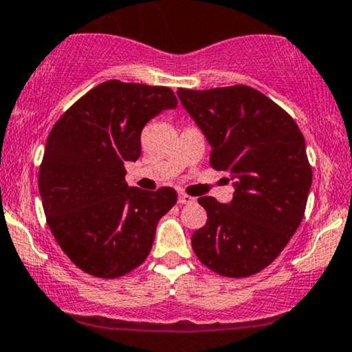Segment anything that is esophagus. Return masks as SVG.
<instances>
[{
	"mask_svg": "<svg viewBox=\"0 0 352 352\" xmlns=\"http://www.w3.org/2000/svg\"><path fill=\"white\" fill-rule=\"evenodd\" d=\"M179 203H180V204H191V203H195V198L190 197V195L180 193V195H179Z\"/></svg>",
	"mask_w": 352,
	"mask_h": 352,
	"instance_id": "esophagus-1",
	"label": "esophagus"
}]
</instances>
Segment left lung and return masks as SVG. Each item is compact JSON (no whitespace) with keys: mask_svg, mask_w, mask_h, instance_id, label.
<instances>
[{"mask_svg":"<svg viewBox=\"0 0 352 352\" xmlns=\"http://www.w3.org/2000/svg\"><path fill=\"white\" fill-rule=\"evenodd\" d=\"M177 96L211 146L212 168L228 173L235 190L229 204L198 199L208 221L191 247L214 273L247 278L273 263L304 217L312 186L304 135L248 86L179 89Z\"/></svg>","mask_w":352,"mask_h":352,"instance_id":"1","label":"left lung"}]
</instances>
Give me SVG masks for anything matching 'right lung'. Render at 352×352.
<instances>
[{"label":"right lung","mask_w":352,"mask_h":352,"mask_svg":"<svg viewBox=\"0 0 352 352\" xmlns=\"http://www.w3.org/2000/svg\"><path fill=\"white\" fill-rule=\"evenodd\" d=\"M175 107L172 89L112 79L91 89L52 128L38 191L53 237L79 270L112 279L148 258L177 191L128 186L124 162L141 155L144 124Z\"/></svg>","instance_id":"1"}]
</instances>
